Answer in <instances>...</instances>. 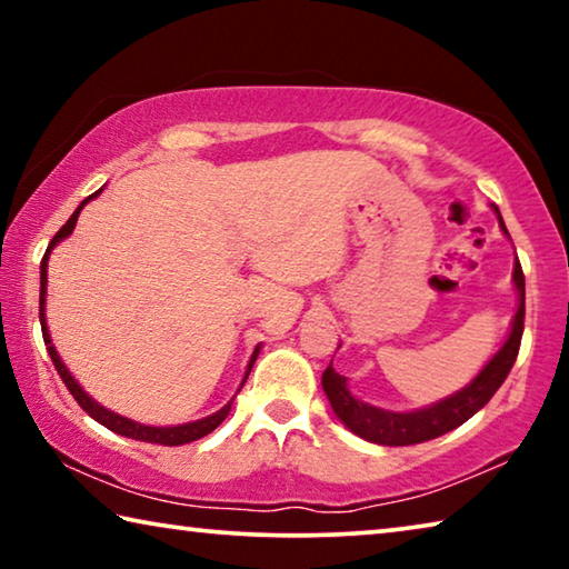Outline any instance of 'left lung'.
Wrapping results in <instances>:
<instances>
[{
    "mask_svg": "<svg viewBox=\"0 0 569 569\" xmlns=\"http://www.w3.org/2000/svg\"><path fill=\"white\" fill-rule=\"evenodd\" d=\"M495 213L499 218V226H502V230L507 233L505 220L499 216L497 206H495ZM512 281L519 293L512 329H509V336L502 349L487 361L485 369L477 373V379L467 383L465 389L417 411H387L356 399L349 391V387H346V379L329 363V369H326L321 377V383H323L326 397L331 401V409L336 417H339L356 437L373 441V445H383V447L421 445V441L447 435V431L461 427L467 419L475 417V413L495 397L497 389L502 387L519 353V341H522V331H525V273L519 261L515 263Z\"/></svg>",
    "mask_w": 569,
    "mask_h": 569,
    "instance_id": "1",
    "label": "left lung"
}]
</instances>
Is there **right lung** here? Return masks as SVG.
Segmentation results:
<instances>
[{"instance_id":"add662e5","label":"right lung","mask_w":569,"mask_h":569,"mask_svg":"<svg viewBox=\"0 0 569 569\" xmlns=\"http://www.w3.org/2000/svg\"><path fill=\"white\" fill-rule=\"evenodd\" d=\"M100 192H102V190L92 192L90 198H84L82 203L77 206V210H74V213L70 216V220H67V223H64L60 230H57V236L52 238V243L47 246V253H44V258H42V266H40V323H42V339H44V346H47V351H50V356H52V363H54L57 373H60V379L64 381V387L70 389V393L74 397V401L80 403V407H82L84 411H88L94 421H100L102 427H108L110 431H114V435H122V437H130V439H138V441H150V445H162V447L188 445V441H196V439H200V437L210 435V431H213V429L218 427V423L228 417L230 403H233V401H228L223 409L216 411V413H210V417H206V419L188 421V423H178V427H148V423H140V421H132V419H128V417H120V413H114V411H110V409H104L102 403H98V401H94V399L90 397V393H84V389L80 387V383L74 381L72 373L67 371V366L62 363L60 353H57V349L52 346L50 331H47V319H44V298H47V261H50L52 248H54L57 243H60L62 238H67V236H70L72 230H74L77 216H80V210L84 208V203H90V200H92L94 196H100ZM258 351H261V346H256L253 356H250V363H248V371H246V377H243V383H246V379H248L250 369H253V363H256V359H258ZM243 383H240V387H243ZM238 391H240V389H238Z\"/></svg>"}]
</instances>
